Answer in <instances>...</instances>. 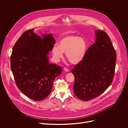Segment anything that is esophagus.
<instances>
[{
  "mask_svg": "<svg viewBox=\"0 0 128 128\" xmlns=\"http://www.w3.org/2000/svg\"><path fill=\"white\" fill-rule=\"evenodd\" d=\"M64 70L65 72H68V71H69V70L68 68H64Z\"/></svg>",
  "mask_w": 128,
  "mask_h": 128,
  "instance_id": "obj_1",
  "label": "esophagus"
}]
</instances>
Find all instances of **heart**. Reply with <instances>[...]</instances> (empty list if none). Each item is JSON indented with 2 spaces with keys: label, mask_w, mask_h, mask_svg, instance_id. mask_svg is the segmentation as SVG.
I'll return each instance as SVG.
<instances>
[{
  "label": "heart",
  "mask_w": 128,
  "mask_h": 128,
  "mask_svg": "<svg viewBox=\"0 0 128 128\" xmlns=\"http://www.w3.org/2000/svg\"><path fill=\"white\" fill-rule=\"evenodd\" d=\"M88 50V43L83 38L70 35L63 38L59 46L54 44L52 49L54 60L59 61L66 53L67 59L72 64H78L85 57Z\"/></svg>",
  "instance_id": "1"
}]
</instances>
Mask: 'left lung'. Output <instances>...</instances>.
I'll use <instances>...</instances> for the list:
<instances>
[{"label": "left lung", "mask_w": 128, "mask_h": 128, "mask_svg": "<svg viewBox=\"0 0 128 128\" xmlns=\"http://www.w3.org/2000/svg\"><path fill=\"white\" fill-rule=\"evenodd\" d=\"M96 40L84 59L71 70L74 76V93L80 99L89 101L101 94L112 82L116 52L106 32L95 31Z\"/></svg>", "instance_id": "8db88e82"}]
</instances>
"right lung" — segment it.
Returning a JSON list of instances; mask_svg holds the SVG:
<instances>
[{"label":"right lung","mask_w":128,"mask_h":128,"mask_svg":"<svg viewBox=\"0 0 128 128\" xmlns=\"http://www.w3.org/2000/svg\"><path fill=\"white\" fill-rule=\"evenodd\" d=\"M34 30L25 31L16 42L10 68L21 92L33 100L41 101L50 93L54 80L62 69L49 63L48 54L55 42L52 34L40 36Z\"/></svg>","instance_id":"right-lung-1"}]
</instances>
